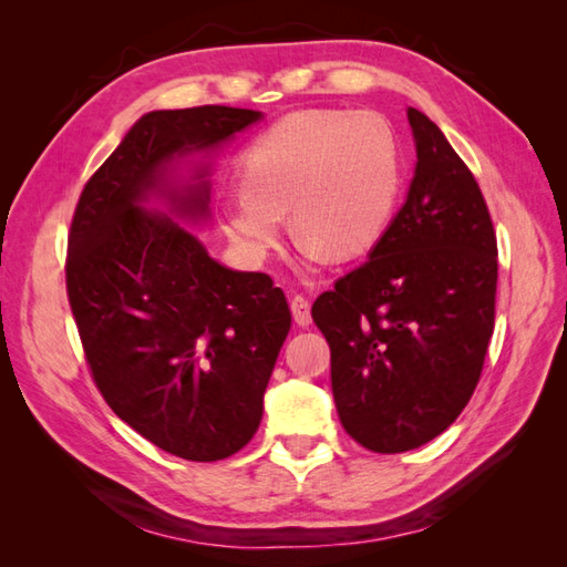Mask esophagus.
Segmentation results:
<instances>
[{
    "label": "esophagus",
    "instance_id": "esophagus-1",
    "mask_svg": "<svg viewBox=\"0 0 567 567\" xmlns=\"http://www.w3.org/2000/svg\"><path fill=\"white\" fill-rule=\"evenodd\" d=\"M290 309H292V317L299 327H309L311 323V299L307 295H295L290 302Z\"/></svg>",
    "mask_w": 567,
    "mask_h": 567
}]
</instances>
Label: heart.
Wrapping results in <instances>:
<instances>
[{
	"label": "heart",
	"mask_w": 567,
	"mask_h": 567,
	"mask_svg": "<svg viewBox=\"0 0 567 567\" xmlns=\"http://www.w3.org/2000/svg\"><path fill=\"white\" fill-rule=\"evenodd\" d=\"M238 185V195L221 202V224L248 258L268 256L287 209L309 256L353 258L375 244L392 214L396 143L378 114L295 112L240 155Z\"/></svg>",
	"instance_id": "b5f03b06"
}]
</instances>
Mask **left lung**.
<instances>
[{"mask_svg": "<svg viewBox=\"0 0 567 567\" xmlns=\"http://www.w3.org/2000/svg\"><path fill=\"white\" fill-rule=\"evenodd\" d=\"M416 173L370 258L311 307L331 348L343 429L404 453L449 429L473 396L495 331L497 236L475 175L441 128L406 112Z\"/></svg>", "mask_w": 567, "mask_h": 567, "instance_id": "left-lung-1", "label": "left lung"}]
</instances>
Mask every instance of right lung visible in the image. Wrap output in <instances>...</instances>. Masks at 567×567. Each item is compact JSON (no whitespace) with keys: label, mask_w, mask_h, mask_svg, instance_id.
Listing matches in <instances>:
<instances>
[{"label":"right lung","mask_w":567,"mask_h":567,"mask_svg":"<svg viewBox=\"0 0 567 567\" xmlns=\"http://www.w3.org/2000/svg\"><path fill=\"white\" fill-rule=\"evenodd\" d=\"M258 118L221 104L141 116L87 179L68 234V302L94 384L118 419L185 461H224L252 439L292 315L270 275L224 268L141 202L173 155ZM171 199L204 214L209 185Z\"/></svg>","instance_id":"obj_1"}]
</instances>
